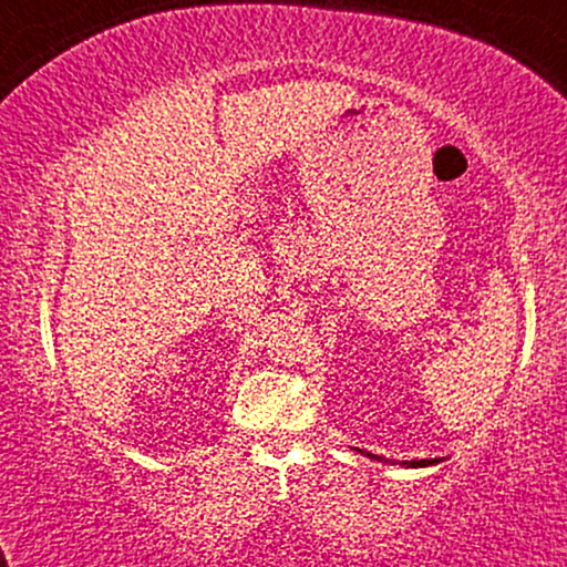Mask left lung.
<instances>
[{"label": "left lung", "instance_id": "8db88e82", "mask_svg": "<svg viewBox=\"0 0 567 567\" xmlns=\"http://www.w3.org/2000/svg\"><path fill=\"white\" fill-rule=\"evenodd\" d=\"M361 452V449H359ZM367 456L369 460H377V462H386V464H394V462H390V460H384V456H377V454H369L367 452ZM441 460H413V462H400V467H431V464H439Z\"/></svg>", "mask_w": 567, "mask_h": 567}]
</instances>
